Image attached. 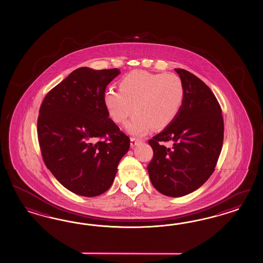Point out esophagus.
<instances>
[{
	"mask_svg": "<svg viewBox=\"0 0 263 263\" xmlns=\"http://www.w3.org/2000/svg\"><path fill=\"white\" fill-rule=\"evenodd\" d=\"M140 142H141L140 139H137V138H135V137H132V138H130V146H132V147H135V146L138 145Z\"/></svg>",
	"mask_w": 263,
	"mask_h": 263,
	"instance_id": "esophagus-1",
	"label": "esophagus"
}]
</instances>
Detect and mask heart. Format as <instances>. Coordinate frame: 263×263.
<instances>
[{"instance_id":"1","label":"heart","mask_w":263,"mask_h":263,"mask_svg":"<svg viewBox=\"0 0 263 263\" xmlns=\"http://www.w3.org/2000/svg\"><path fill=\"white\" fill-rule=\"evenodd\" d=\"M184 99V86L180 77L165 73H151L135 70L125 76L119 90L107 89L104 105L109 117L116 124H126L128 117L136 114L127 125V132L142 136L153 128L168 127L177 115Z\"/></svg>"}]
</instances>
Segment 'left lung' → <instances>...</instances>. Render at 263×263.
Wrapping results in <instances>:
<instances>
[{
	"label": "left lung",
	"instance_id": "left-lung-1",
	"mask_svg": "<svg viewBox=\"0 0 263 263\" xmlns=\"http://www.w3.org/2000/svg\"><path fill=\"white\" fill-rule=\"evenodd\" d=\"M175 71L184 86L183 103L175 120L149 140L154 157L147 169L158 192L181 197L203 185L214 171L223 146L224 120L210 87L186 70ZM168 141L172 148L163 144Z\"/></svg>",
	"mask_w": 263,
	"mask_h": 263
}]
</instances>
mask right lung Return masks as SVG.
I'll return each instance as SVG.
<instances>
[{
	"instance_id": "obj_1",
	"label": "right lung",
	"mask_w": 263,
	"mask_h": 263,
	"mask_svg": "<svg viewBox=\"0 0 263 263\" xmlns=\"http://www.w3.org/2000/svg\"><path fill=\"white\" fill-rule=\"evenodd\" d=\"M117 68L76 69L44 98L37 121L38 141L47 168L77 195L95 197L112 184L129 138L108 118L104 105Z\"/></svg>"
}]
</instances>
